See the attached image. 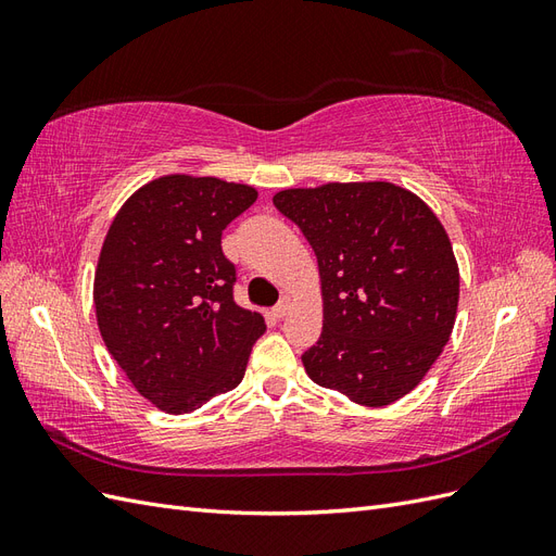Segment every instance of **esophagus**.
Returning <instances> with one entry per match:
<instances>
[{"label": "esophagus", "instance_id": "esophagus-1", "mask_svg": "<svg viewBox=\"0 0 556 556\" xmlns=\"http://www.w3.org/2000/svg\"><path fill=\"white\" fill-rule=\"evenodd\" d=\"M290 308H292V299L290 296H282L280 304H276V308H274V317H285V315L290 313Z\"/></svg>", "mask_w": 556, "mask_h": 556}]
</instances>
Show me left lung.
<instances>
[{
    "label": "left lung",
    "instance_id": "left-lung-1",
    "mask_svg": "<svg viewBox=\"0 0 556 556\" xmlns=\"http://www.w3.org/2000/svg\"><path fill=\"white\" fill-rule=\"evenodd\" d=\"M274 204L319 266L323 333L301 355L311 380L368 408L406 396L457 317L459 266L439 217L384 180L282 190Z\"/></svg>",
    "mask_w": 556,
    "mask_h": 556
}]
</instances>
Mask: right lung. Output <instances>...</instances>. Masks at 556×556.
<instances>
[{
    "mask_svg": "<svg viewBox=\"0 0 556 556\" xmlns=\"http://www.w3.org/2000/svg\"><path fill=\"white\" fill-rule=\"evenodd\" d=\"M241 182L162 176L117 211L94 271L102 339L137 392L182 415L233 390L264 317L233 301L223 229L255 204Z\"/></svg>",
    "mask_w": 556,
    "mask_h": 556,
    "instance_id": "1",
    "label": "right lung"
}]
</instances>
